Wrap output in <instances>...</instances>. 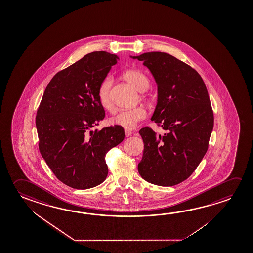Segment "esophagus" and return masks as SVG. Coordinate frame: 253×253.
I'll return each mask as SVG.
<instances>
[{
	"instance_id": "1",
	"label": "esophagus",
	"mask_w": 253,
	"mask_h": 253,
	"mask_svg": "<svg viewBox=\"0 0 253 253\" xmlns=\"http://www.w3.org/2000/svg\"><path fill=\"white\" fill-rule=\"evenodd\" d=\"M131 135H132L131 131H129L128 129H125V136L126 137H128V136H130Z\"/></svg>"
}]
</instances>
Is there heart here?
Returning a JSON list of instances; mask_svg holds the SVG:
<instances>
[{
  "mask_svg": "<svg viewBox=\"0 0 253 253\" xmlns=\"http://www.w3.org/2000/svg\"><path fill=\"white\" fill-rule=\"evenodd\" d=\"M124 78L138 90L144 92L147 89L150 82L147 76L138 70H128L124 74ZM113 79L111 76H107L101 81L98 86V99L101 105L105 109H112L113 102L111 98ZM146 117V110L143 107H137L131 109H124L117 113L111 118V124L120 126L126 129L136 128L140 121Z\"/></svg>",
  "mask_w": 253,
  "mask_h": 253,
  "instance_id": "1",
  "label": "heart"
}]
</instances>
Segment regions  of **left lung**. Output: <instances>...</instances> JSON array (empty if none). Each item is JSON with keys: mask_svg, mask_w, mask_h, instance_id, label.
Segmentation results:
<instances>
[{"mask_svg": "<svg viewBox=\"0 0 253 253\" xmlns=\"http://www.w3.org/2000/svg\"><path fill=\"white\" fill-rule=\"evenodd\" d=\"M144 62L158 85L152 121L167 132L139 130L144 141L138 172L148 182L171 187L190 176L206 154L214 114L205 83L196 71L171 55L152 51L131 57Z\"/></svg>", "mask_w": 253, "mask_h": 253, "instance_id": "8db88e82", "label": "left lung"}]
</instances>
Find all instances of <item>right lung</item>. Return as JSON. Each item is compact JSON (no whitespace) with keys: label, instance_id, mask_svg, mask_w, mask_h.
Listing matches in <instances>:
<instances>
[{"label":"right lung","instance_id":"right-lung-1","mask_svg":"<svg viewBox=\"0 0 253 253\" xmlns=\"http://www.w3.org/2000/svg\"><path fill=\"white\" fill-rule=\"evenodd\" d=\"M119 58L93 51L55 74L44 90L36 126L41 155L68 187L87 189L108 175L105 156L125 139L120 126L89 131L105 117L98 86Z\"/></svg>","mask_w":253,"mask_h":253}]
</instances>
